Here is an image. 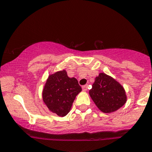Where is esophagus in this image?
Wrapping results in <instances>:
<instances>
[{
  "label": "esophagus",
  "mask_w": 152,
  "mask_h": 152,
  "mask_svg": "<svg viewBox=\"0 0 152 152\" xmlns=\"http://www.w3.org/2000/svg\"><path fill=\"white\" fill-rule=\"evenodd\" d=\"M83 91H86L88 90V85H85L83 86Z\"/></svg>",
  "instance_id": "1"
}]
</instances>
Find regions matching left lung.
Segmentation results:
<instances>
[{
    "label": "left lung",
    "mask_w": 152,
    "mask_h": 152,
    "mask_svg": "<svg viewBox=\"0 0 152 152\" xmlns=\"http://www.w3.org/2000/svg\"><path fill=\"white\" fill-rule=\"evenodd\" d=\"M89 94L97 108L104 113L115 112L127 101L123 86L113 77L103 73H100L95 78Z\"/></svg>",
    "instance_id": "left-lung-1"
}]
</instances>
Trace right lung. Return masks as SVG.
<instances>
[{
	"label": "right lung",
	"instance_id": "right-lung-1",
	"mask_svg": "<svg viewBox=\"0 0 152 152\" xmlns=\"http://www.w3.org/2000/svg\"><path fill=\"white\" fill-rule=\"evenodd\" d=\"M82 88L76 78L68 77L65 69L50 74L42 90V100L52 113L64 117L68 114Z\"/></svg>",
	"mask_w": 152,
	"mask_h": 152
}]
</instances>
